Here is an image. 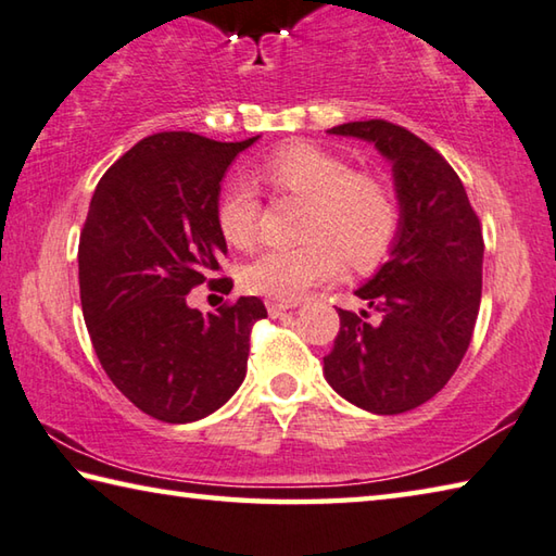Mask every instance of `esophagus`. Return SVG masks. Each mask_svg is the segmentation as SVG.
I'll list each match as a JSON object with an SVG mask.
<instances>
[{
  "label": "esophagus",
  "instance_id": "obj_1",
  "mask_svg": "<svg viewBox=\"0 0 556 556\" xmlns=\"http://www.w3.org/2000/svg\"><path fill=\"white\" fill-rule=\"evenodd\" d=\"M293 307H295V303H273V300H270V303H266V309H268L270 317H280L286 313V309H293Z\"/></svg>",
  "mask_w": 556,
  "mask_h": 556
}]
</instances>
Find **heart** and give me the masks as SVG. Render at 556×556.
<instances>
[{
  "instance_id": "heart-1",
  "label": "heart",
  "mask_w": 556,
  "mask_h": 556,
  "mask_svg": "<svg viewBox=\"0 0 556 556\" xmlns=\"http://www.w3.org/2000/svg\"><path fill=\"white\" fill-rule=\"evenodd\" d=\"M261 178L280 194L309 204L300 249H266L241 270L253 295L293 303L307 288L337 278L344 263L356 273L374 270L393 249L401 204L381 173L354 170L352 161L323 146L290 143L268 155ZM261 202L247 180L219 194L217 227L231 247L256 241Z\"/></svg>"
}]
</instances>
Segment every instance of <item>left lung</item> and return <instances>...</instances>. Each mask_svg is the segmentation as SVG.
I'll return each mask as SVG.
<instances>
[{
  "mask_svg": "<svg viewBox=\"0 0 556 556\" xmlns=\"http://www.w3.org/2000/svg\"><path fill=\"white\" fill-rule=\"evenodd\" d=\"M329 134L371 141L393 163L401 229L391 258L356 290L377 319L367 309H337L325 378L368 413H407L442 391L471 344L481 305V222L444 155L405 126L368 119Z\"/></svg>",
  "mask_w": 556,
  "mask_h": 556,
  "instance_id": "left-lung-1",
  "label": "left lung"
}]
</instances>
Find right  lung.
<instances>
[{
	"label": "right lung",
	"instance_id": "1",
	"mask_svg": "<svg viewBox=\"0 0 556 556\" xmlns=\"http://www.w3.org/2000/svg\"><path fill=\"white\" fill-rule=\"evenodd\" d=\"M247 141L190 131L146 136L102 175L80 231V303L104 374L141 413L194 422L237 393L251 327L266 317L258 298L217 313L188 305L212 280L227 241L217 227L222 178Z\"/></svg>",
	"mask_w": 556,
	"mask_h": 556
}]
</instances>
